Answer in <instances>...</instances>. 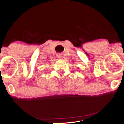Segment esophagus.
I'll return each mask as SVG.
<instances>
[{"label": "esophagus", "mask_w": 124, "mask_h": 124, "mask_svg": "<svg viewBox=\"0 0 124 124\" xmlns=\"http://www.w3.org/2000/svg\"><path fill=\"white\" fill-rule=\"evenodd\" d=\"M57 58H58V59H59V60H62V55L60 54H57Z\"/></svg>", "instance_id": "1"}]
</instances>
